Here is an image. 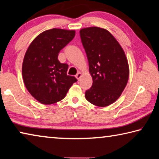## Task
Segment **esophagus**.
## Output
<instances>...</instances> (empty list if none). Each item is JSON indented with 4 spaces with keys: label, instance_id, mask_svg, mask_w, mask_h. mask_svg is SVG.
Segmentation results:
<instances>
[{
    "label": "esophagus",
    "instance_id": "1",
    "mask_svg": "<svg viewBox=\"0 0 159 159\" xmlns=\"http://www.w3.org/2000/svg\"><path fill=\"white\" fill-rule=\"evenodd\" d=\"M81 76H82V74L80 73V72H78V73L76 75H75V77H76V78H77L78 80L80 79V77H81Z\"/></svg>",
    "mask_w": 159,
    "mask_h": 159
}]
</instances>
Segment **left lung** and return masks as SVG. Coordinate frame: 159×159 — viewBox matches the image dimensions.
I'll list each match as a JSON object with an SVG mask.
<instances>
[{"label": "left lung", "mask_w": 159, "mask_h": 159, "mask_svg": "<svg viewBox=\"0 0 159 159\" xmlns=\"http://www.w3.org/2000/svg\"><path fill=\"white\" fill-rule=\"evenodd\" d=\"M80 34L93 79L85 97L93 105L107 106L120 97L128 81L125 54L113 36L104 29L84 28Z\"/></svg>", "instance_id": "1"}]
</instances>
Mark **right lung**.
<instances>
[{
    "instance_id": "1",
    "label": "right lung",
    "mask_w": 159,
    "mask_h": 159,
    "mask_svg": "<svg viewBox=\"0 0 159 159\" xmlns=\"http://www.w3.org/2000/svg\"><path fill=\"white\" fill-rule=\"evenodd\" d=\"M74 30L51 29L34 39L26 52L22 77L28 92L46 105L57 103L66 96L77 80L67 75L68 65L61 63L58 53L75 37Z\"/></svg>"
}]
</instances>
